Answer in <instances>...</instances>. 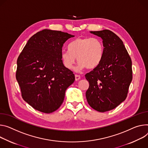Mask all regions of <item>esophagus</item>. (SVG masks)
Segmentation results:
<instances>
[{
    "label": "esophagus",
    "instance_id": "obj_1",
    "mask_svg": "<svg viewBox=\"0 0 148 148\" xmlns=\"http://www.w3.org/2000/svg\"><path fill=\"white\" fill-rule=\"evenodd\" d=\"M75 79L76 81H78V80H79L80 79V76L79 75L75 74Z\"/></svg>",
    "mask_w": 148,
    "mask_h": 148
}]
</instances>
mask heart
I'll use <instances>...</instances> for the list:
<instances>
[{
  "mask_svg": "<svg viewBox=\"0 0 148 148\" xmlns=\"http://www.w3.org/2000/svg\"><path fill=\"white\" fill-rule=\"evenodd\" d=\"M69 48V50L61 51L63 65L67 69L72 70L77 59L78 63L75 70L77 71L86 67L87 69H95L100 62L104 52L102 41L95 37L78 38L70 44Z\"/></svg>",
  "mask_w": 148,
  "mask_h": 148,
  "instance_id": "heart-1",
  "label": "heart"
}]
</instances>
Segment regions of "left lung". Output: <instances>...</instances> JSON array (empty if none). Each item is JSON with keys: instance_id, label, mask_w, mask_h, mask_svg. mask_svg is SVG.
I'll list each match as a JSON object with an SVG mask.
<instances>
[{"instance_id": "left-lung-1", "label": "left lung", "mask_w": 148, "mask_h": 148, "mask_svg": "<svg viewBox=\"0 0 148 148\" xmlns=\"http://www.w3.org/2000/svg\"><path fill=\"white\" fill-rule=\"evenodd\" d=\"M103 39L104 52L99 64L85 75L88 104L99 112L111 110L126 98L132 80V60L121 39L112 31H90Z\"/></svg>"}]
</instances>
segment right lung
<instances>
[{"mask_svg": "<svg viewBox=\"0 0 148 148\" xmlns=\"http://www.w3.org/2000/svg\"><path fill=\"white\" fill-rule=\"evenodd\" d=\"M74 35L44 29L30 38L17 60L16 78L23 99L45 113L57 110L75 76L63 65L64 44Z\"/></svg>", "mask_w": 148, "mask_h": 148, "instance_id": "1", "label": "right lung"}]
</instances>
